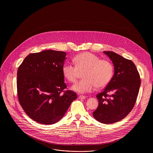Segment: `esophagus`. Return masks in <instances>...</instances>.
I'll return each instance as SVG.
<instances>
[{"label":"esophagus","mask_w":153,"mask_h":153,"mask_svg":"<svg viewBox=\"0 0 153 153\" xmlns=\"http://www.w3.org/2000/svg\"><path fill=\"white\" fill-rule=\"evenodd\" d=\"M79 98L80 99H85L86 98L85 96H83V95H80L79 96Z\"/></svg>","instance_id":"obj_1"}]
</instances>
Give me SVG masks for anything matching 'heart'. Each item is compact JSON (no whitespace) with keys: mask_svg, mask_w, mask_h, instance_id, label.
<instances>
[{"mask_svg":"<svg viewBox=\"0 0 153 153\" xmlns=\"http://www.w3.org/2000/svg\"><path fill=\"white\" fill-rule=\"evenodd\" d=\"M76 66L71 63L64 64L62 68L63 76L66 80L74 82L80 72L85 71L83 77L73 85L72 89L80 93L91 92L95 87L102 88L108 84L114 74V66L107 59H101L96 54L85 52L77 55L74 58Z\"/></svg>","mask_w":153,"mask_h":153,"instance_id":"b5f03b06","label":"heart"}]
</instances>
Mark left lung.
I'll list each match as a JSON object with an SVG mask.
<instances>
[{
    "label": "left lung",
    "mask_w": 153,
    "mask_h": 153,
    "mask_svg": "<svg viewBox=\"0 0 153 153\" xmlns=\"http://www.w3.org/2000/svg\"><path fill=\"white\" fill-rule=\"evenodd\" d=\"M103 53L112 61L114 74L104 91L96 96L99 105L93 112V116L102 123H113L124 119L133 108L138 94L140 79L132 61L113 51Z\"/></svg>",
    "instance_id": "1"
}]
</instances>
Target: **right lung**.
I'll return each mask as SVG.
<instances>
[{
  "mask_svg": "<svg viewBox=\"0 0 153 153\" xmlns=\"http://www.w3.org/2000/svg\"><path fill=\"white\" fill-rule=\"evenodd\" d=\"M64 51L46 50L29 54L17 72V92L22 108L38 123L52 124L64 116L76 94L66 91L62 68Z\"/></svg>",
  "mask_w": 153,
  "mask_h": 153,
  "instance_id": "1",
  "label": "right lung"
}]
</instances>
